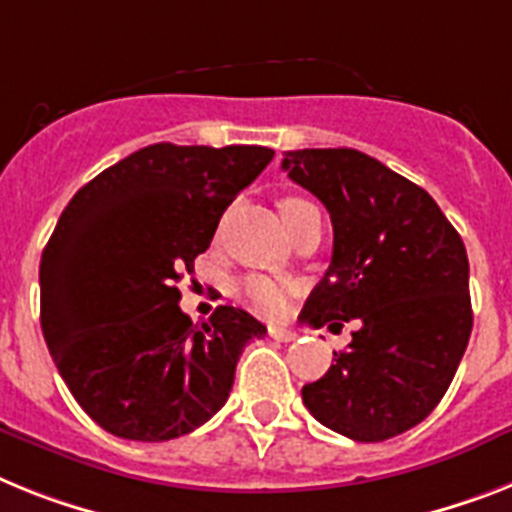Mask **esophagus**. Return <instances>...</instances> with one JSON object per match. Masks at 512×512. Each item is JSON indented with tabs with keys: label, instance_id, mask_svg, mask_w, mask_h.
I'll return each mask as SVG.
<instances>
[{
	"label": "esophagus",
	"instance_id": "1",
	"mask_svg": "<svg viewBox=\"0 0 512 512\" xmlns=\"http://www.w3.org/2000/svg\"><path fill=\"white\" fill-rule=\"evenodd\" d=\"M268 333H270V338H273V341H281V343H289V341H294V338H296L294 330H289V328H270Z\"/></svg>",
	"mask_w": 512,
	"mask_h": 512
}]
</instances>
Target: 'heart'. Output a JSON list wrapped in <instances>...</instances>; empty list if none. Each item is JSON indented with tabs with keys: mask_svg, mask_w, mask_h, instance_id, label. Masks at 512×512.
I'll use <instances>...</instances> for the list:
<instances>
[{
	"mask_svg": "<svg viewBox=\"0 0 512 512\" xmlns=\"http://www.w3.org/2000/svg\"><path fill=\"white\" fill-rule=\"evenodd\" d=\"M304 208H312V203L302 200V197H283L281 200V216L289 218ZM242 299L249 307L260 312L265 317H278L289 304L291 286L283 281L268 276H249L242 281Z\"/></svg>",
	"mask_w": 512,
	"mask_h": 512,
	"instance_id": "1",
	"label": "heart"
}]
</instances>
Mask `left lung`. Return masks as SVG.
Returning a JSON list of instances; mask_svg holds the SVG:
<instances>
[{
  "label": "left lung",
  "mask_w": 512,
  "mask_h": 512,
  "mask_svg": "<svg viewBox=\"0 0 512 512\" xmlns=\"http://www.w3.org/2000/svg\"><path fill=\"white\" fill-rule=\"evenodd\" d=\"M283 169L333 221L330 268L302 317L315 328L359 320L349 351L302 388L304 406L343 437L390 440L432 414L468 346L463 239L429 192L367 153L289 150Z\"/></svg>",
  "instance_id": "left-lung-1"
}]
</instances>
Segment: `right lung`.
<instances>
[{"mask_svg":"<svg viewBox=\"0 0 512 512\" xmlns=\"http://www.w3.org/2000/svg\"><path fill=\"white\" fill-rule=\"evenodd\" d=\"M273 156L263 145H148L62 210L38 270L41 330L75 401L111 435L163 442L205 424L244 346L268 333L239 307L197 328L174 283Z\"/></svg>","mask_w":512,"mask_h":512,"instance_id":"obj_1","label":"right lung"}]
</instances>
